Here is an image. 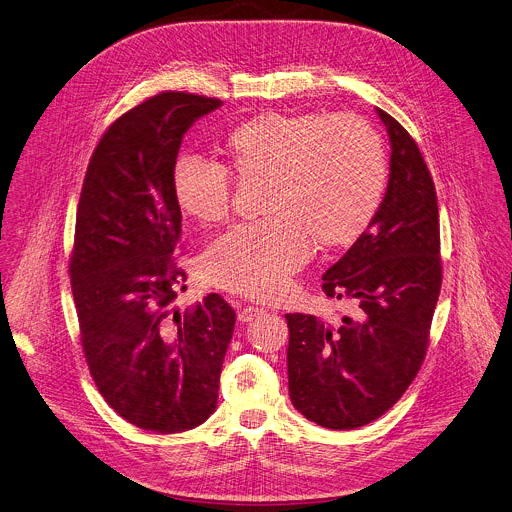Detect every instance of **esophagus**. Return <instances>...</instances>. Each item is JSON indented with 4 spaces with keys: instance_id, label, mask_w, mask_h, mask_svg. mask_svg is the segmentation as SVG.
<instances>
[{
    "instance_id": "esophagus-1",
    "label": "esophagus",
    "mask_w": 512,
    "mask_h": 512,
    "mask_svg": "<svg viewBox=\"0 0 512 512\" xmlns=\"http://www.w3.org/2000/svg\"><path fill=\"white\" fill-rule=\"evenodd\" d=\"M264 314V310L262 308H256V306H246V308H242L240 312H238V320L240 322H252L254 318H258V316H262Z\"/></svg>"
}]
</instances>
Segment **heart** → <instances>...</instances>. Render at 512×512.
I'll return each instance as SVG.
<instances>
[{
	"mask_svg": "<svg viewBox=\"0 0 512 512\" xmlns=\"http://www.w3.org/2000/svg\"><path fill=\"white\" fill-rule=\"evenodd\" d=\"M258 182L260 222L240 224L208 244L204 282L270 302L320 250L354 244L376 218L386 192V158L378 136L352 116L266 112L234 126L224 166L186 156L172 190L184 214L222 222L232 208V178Z\"/></svg>",
	"mask_w": 512,
	"mask_h": 512,
	"instance_id": "1",
	"label": "heart"
}]
</instances>
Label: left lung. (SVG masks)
Here are the masks:
<instances>
[{
	"mask_svg": "<svg viewBox=\"0 0 512 512\" xmlns=\"http://www.w3.org/2000/svg\"><path fill=\"white\" fill-rule=\"evenodd\" d=\"M390 138V176L368 230L326 270L322 290L356 302L338 326L286 314L288 390L298 412L332 428L364 426L406 392L428 348L442 284L432 176L412 136L376 110Z\"/></svg>",
	"mask_w": 512,
	"mask_h": 512,
	"instance_id": "left-lung-1",
	"label": "left lung"
}]
</instances>
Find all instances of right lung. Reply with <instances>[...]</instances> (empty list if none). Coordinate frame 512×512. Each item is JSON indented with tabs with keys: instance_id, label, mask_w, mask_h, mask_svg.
Listing matches in <instances>:
<instances>
[{
	"instance_id": "obj_1",
	"label": "right lung",
	"mask_w": 512,
	"mask_h": 512,
	"mask_svg": "<svg viewBox=\"0 0 512 512\" xmlns=\"http://www.w3.org/2000/svg\"><path fill=\"white\" fill-rule=\"evenodd\" d=\"M218 98L162 92L120 116L84 178L70 258L90 374L130 424L184 432L216 410L236 312L208 294L182 314L186 272L172 258L182 212L172 174L184 134Z\"/></svg>"
}]
</instances>
